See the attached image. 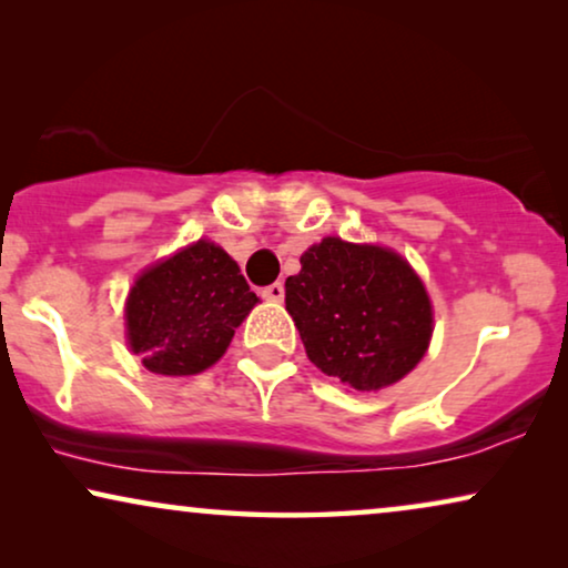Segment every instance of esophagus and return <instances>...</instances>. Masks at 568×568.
Masks as SVG:
<instances>
[{"label":"esophagus","mask_w":568,"mask_h":568,"mask_svg":"<svg viewBox=\"0 0 568 568\" xmlns=\"http://www.w3.org/2000/svg\"><path fill=\"white\" fill-rule=\"evenodd\" d=\"M261 294H263V300H268V302H282L284 300V284L282 282L268 284Z\"/></svg>","instance_id":"34e87169"}]
</instances>
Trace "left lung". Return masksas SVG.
I'll return each mask as SVG.
<instances>
[{
	"instance_id": "8db88e82",
	"label": "left lung",
	"mask_w": 568,
	"mask_h": 568,
	"mask_svg": "<svg viewBox=\"0 0 568 568\" xmlns=\"http://www.w3.org/2000/svg\"><path fill=\"white\" fill-rule=\"evenodd\" d=\"M286 278V310L310 362L354 390L398 383L432 338V302L398 253L325 237Z\"/></svg>"
}]
</instances>
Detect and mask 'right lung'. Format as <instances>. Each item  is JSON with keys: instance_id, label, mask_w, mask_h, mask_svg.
Wrapping results in <instances>:
<instances>
[{"instance_id": "1", "label": "right lung", "mask_w": 568, "mask_h": 568, "mask_svg": "<svg viewBox=\"0 0 568 568\" xmlns=\"http://www.w3.org/2000/svg\"><path fill=\"white\" fill-rule=\"evenodd\" d=\"M258 297L220 245L199 240L144 271L131 286V352L154 375H199L227 352Z\"/></svg>"}]
</instances>
